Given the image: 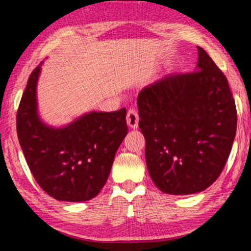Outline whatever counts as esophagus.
Listing matches in <instances>:
<instances>
[{"label":"esophagus","instance_id":"34e87169","mask_svg":"<svg viewBox=\"0 0 251 251\" xmlns=\"http://www.w3.org/2000/svg\"><path fill=\"white\" fill-rule=\"evenodd\" d=\"M126 122H127V125H128L130 128H133V129L137 128L138 123H139L138 113L133 108L129 109L128 113H127V116H126Z\"/></svg>","mask_w":251,"mask_h":251}]
</instances>
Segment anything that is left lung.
<instances>
[{
	"label": "left lung",
	"instance_id": "8db88e82",
	"mask_svg": "<svg viewBox=\"0 0 251 251\" xmlns=\"http://www.w3.org/2000/svg\"><path fill=\"white\" fill-rule=\"evenodd\" d=\"M195 72L171 74L137 97L146 165L169 195H190L219 177L236 136L237 110L228 80L198 46Z\"/></svg>",
	"mask_w": 251,
	"mask_h": 251
}]
</instances>
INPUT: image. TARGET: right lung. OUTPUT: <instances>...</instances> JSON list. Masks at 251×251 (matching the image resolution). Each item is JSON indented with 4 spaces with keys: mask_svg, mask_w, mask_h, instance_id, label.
<instances>
[{
    "mask_svg": "<svg viewBox=\"0 0 251 251\" xmlns=\"http://www.w3.org/2000/svg\"><path fill=\"white\" fill-rule=\"evenodd\" d=\"M41 65L29 75L16 114L21 148L36 182L50 197L90 201L107 181L127 134L126 109L90 112L63 127L46 125L37 112Z\"/></svg>",
    "mask_w": 251,
    "mask_h": 251,
    "instance_id": "1",
    "label": "right lung"
}]
</instances>
